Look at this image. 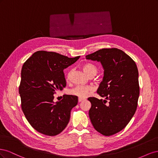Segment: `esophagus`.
Returning <instances> with one entry per match:
<instances>
[{
  "instance_id": "esophagus-1",
  "label": "esophagus",
  "mask_w": 158,
  "mask_h": 158,
  "mask_svg": "<svg viewBox=\"0 0 158 158\" xmlns=\"http://www.w3.org/2000/svg\"><path fill=\"white\" fill-rule=\"evenodd\" d=\"M84 100H85L84 98H78V102H82V101H84Z\"/></svg>"
}]
</instances>
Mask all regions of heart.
Masks as SVG:
<instances>
[{
  "label": "heart",
  "mask_w": 158,
  "mask_h": 158,
  "mask_svg": "<svg viewBox=\"0 0 158 158\" xmlns=\"http://www.w3.org/2000/svg\"><path fill=\"white\" fill-rule=\"evenodd\" d=\"M83 70L89 76H94L98 73V67L92 63H85L83 65ZM72 71L69 72V73L66 76L67 80L70 79ZM93 91V88L88 85H77L73 89L70 91V93L72 95H76L79 98H85L92 92Z\"/></svg>",
  "instance_id": "b5f03b06"
}]
</instances>
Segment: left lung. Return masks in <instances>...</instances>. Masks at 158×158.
<instances>
[{
    "label": "left lung",
    "mask_w": 158,
    "mask_h": 158,
    "mask_svg": "<svg viewBox=\"0 0 158 158\" xmlns=\"http://www.w3.org/2000/svg\"><path fill=\"white\" fill-rule=\"evenodd\" d=\"M101 63L103 77L97 93L105 99L89 98V118L94 128L104 136L114 135L125 128L137 107L140 88L137 66L125 52L102 49L85 56ZM109 103L106 104V101Z\"/></svg>",
    "instance_id": "1"
}]
</instances>
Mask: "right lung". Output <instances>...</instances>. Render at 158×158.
I'll list each match as a JSON object with an SVG mask.
<instances>
[{"label": "right lung", "instance_id": "right-lung-1", "mask_svg": "<svg viewBox=\"0 0 158 158\" xmlns=\"http://www.w3.org/2000/svg\"><path fill=\"white\" fill-rule=\"evenodd\" d=\"M80 56L69 58L55 52L39 51L23 64L19 94L23 114L31 127L47 136L59 135L67 126L71 109L78 104L76 95H64L54 102L56 91L66 86L64 69Z\"/></svg>", "mask_w": 158, "mask_h": 158}]
</instances>
